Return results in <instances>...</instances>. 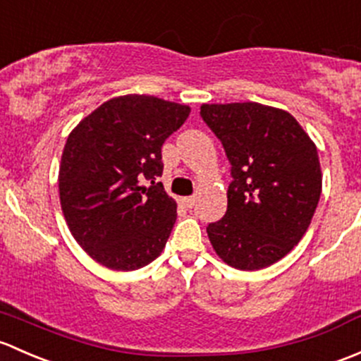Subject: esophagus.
<instances>
[{
    "mask_svg": "<svg viewBox=\"0 0 361 361\" xmlns=\"http://www.w3.org/2000/svg\"><path fill=\"white\" fill-rule=\"evenodd\" d=\"M195 203H196L195 196H185V198H182V205L188 207V208H191Z\"/></svg>",
    "mask_w": 361,
    "mask_h": 361,
    "instance_id": "1",
    "label": "esophagus"
}]
</instances>
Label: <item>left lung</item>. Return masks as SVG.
Returning a JSON list of instances; mask_svg holds the SVG:
<instances>
[{
  "label": "left lung",
  "instance_id": "8db88e82",
  "mask_svg": "<svg viewBox=\"0 0 361 361\" xmlns=\"http://www.w3.org/2000/svg\"><path fill=\"white\" fill-rule=\"evenodd\" d=\"M203 121L231 163L228 210L208 224L215 254L255 271L283 259L307 231L322 195L318 151L295 118L259 102L203 104Z\"/></svg>",
  "mask_w": 361,
  "mask_h": 361
}]
</instances>
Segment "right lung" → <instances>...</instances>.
Wrapping results in <instances>:
<instances>
[{"instance_id": "add662e5", "label": "right lung", "mask_w": 361, "mask_h": 361, "mask_svg": "<svg viewBox=\"0 0 361 361\" xmlns=\"http://www.w3.org/2000/svg\"><path fill=\"white\" fill-rule=\"evenodd\" d=\"M189 106L153 95L114 97L69 133L59 169L71 235L114 271L153 262L177 219V203L156 182L161 146L188 120Z\"/></svg>"}]
</instances>
